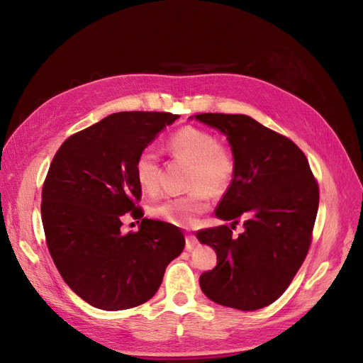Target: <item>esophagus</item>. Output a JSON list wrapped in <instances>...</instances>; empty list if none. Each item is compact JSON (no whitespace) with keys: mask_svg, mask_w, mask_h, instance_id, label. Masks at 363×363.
<instances>
[{"mask_svg":"<svg viewBox=\"0 0 363 363\" xmlns=\"http://www.w3.org/2000/svg\"><path fill=\"white\" fill-rule=\"evenodd\" d=\"M196 244H199V240H196V238L194 235L186 236V250H194V247H196Z\"/></svg>","mask_w":363,"mask_h":363,"instance_id":"1","label":"esophagus"}]
</instances>
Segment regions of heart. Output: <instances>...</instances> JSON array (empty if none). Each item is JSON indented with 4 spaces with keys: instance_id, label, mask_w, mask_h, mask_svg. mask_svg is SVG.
Returning a JSON list of instances; mask_svg holds the SVG:
<instances>
[{
    "instance_id": "obj_1",
    "label": "heart",
    "mask_w": 363,
    "mask_h": 363,
    "mask_svg": "<svg viewBox=\"0 0 363 363\" xmlns=\"http://www.w3.org/2000/svg\"><path fill=\"white\" fill-rule=\"evenodd\" d=\"M174 155L192 162L189 188L182 196L167 199L151 207V215L168 224L189 228L211 207V192L219 195L227 191L235 174V159L227 148L218 145L216 138L206 130L183 127L169 138ZM135 179L139 188L155 195L160 189L162 167L156 148L142 150L135 162Z\"/></svg>"
}]
</instances>
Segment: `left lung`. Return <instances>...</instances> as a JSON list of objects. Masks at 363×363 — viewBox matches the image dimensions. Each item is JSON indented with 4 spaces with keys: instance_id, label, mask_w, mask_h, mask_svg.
I'll return each instance as SVG.
<instances>
[{
    "instance_id": "obj_1",
    "label": "left lung",
    "mask_w": 363,
    "mask_h": 363,
    "mask_svg": "<svg viewBox=\"0 0 363 363\" xmlns=\"http://www.w3.org/2000/svg\"><path fill=\"white\" fill-rule=\"evenodd\" d=\"M196 119L227 138L235 174L216 218L245 219L233 238L227 225L196 232L218 265L201 274L208 300L238 311H257L286 291L311 247L320 192L309 162L292 140L247 115L203 113Z\"/></svg>"
}]
</instances>
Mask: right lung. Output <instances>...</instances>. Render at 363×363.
Instances as JSON below:
<instances>
[{
    "instance_id": "add662e5",
    "label": "right lung",
    "mask_w": 363,
    "mask_h": 363,
    "mask_svg": "<svg viewBox=\"0 0 363 363\" xmlns=\"http://www.w3.org/2000/svg\"><path fill=\"white\" fill-rule=\"evenodd\" d=\"M179 115L112 113L63 142L42 189V224L54 265L68 286L103 311L148 301L168 263L184 248L179 227L143 218L136 234L120 232L123 215L144 216L136 201L139 152Z\"/></svg>"
}]
</instances>
